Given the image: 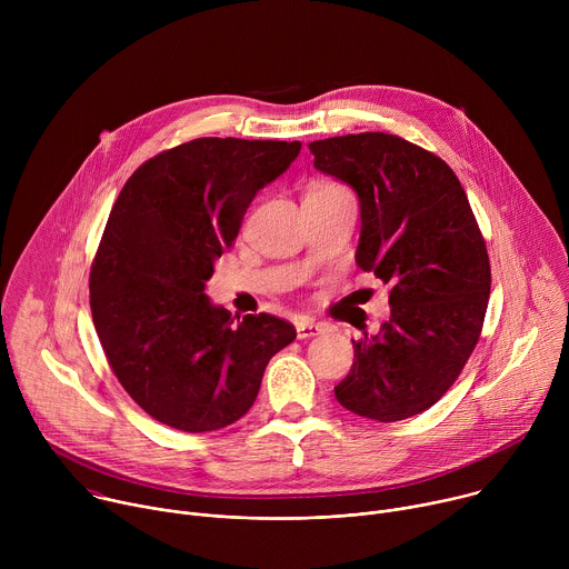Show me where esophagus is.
Listing matches in <instances>:
<instances>
[{
	"instance_id": "obj_1",
	"label": "esophagus",
	"mask_w": 569,
	"mask_h": 569,
	"mask_svg": "<svg viewBox=\"0 0 569 569\" xmlns=\"http://www.w3.org/2000/svg\"><path fill=\"white\" fill-rule=\"evenodd\" d=\"M295 327H297V338L299 340H308V338H315V336L321 333V327H319V323H315L310 317L297 319Z\"/></svg>"
}]
</instances>
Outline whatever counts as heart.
Wrapping results in <instances>:
<instances>
[{
    "label": "heart",
    "mask_w": 569,
    "mask_h": 569,
    "mask_svg": "<svg viewBox=\"0 0 569 569\" xmlns=\"http://www.w3.org/2000/svg\"><path fill=\"white\" fill-rule=\"evenodd\" d=\"M333 187H340V184H333V182H323V184H315L312 189H333Z\"/></svg>",
    "instance_id": "obj_1"
}]
</instances>
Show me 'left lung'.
<instances>
[{
	"mask_svg": "<svg viewBox=\"0 0 569 569\" xmlns=\"http://www.w3.org/2000/svg\"><path fill=\"white\" fill-rule=\"evenodd\" d=\"M315 169L360 198L356 263L389 286L391 317L353 340L336 387L349 412L393 423L421 415L468 362L491 295L486 242L452 169L435 152L387 132L308 143Z\"/></svg>",
	"mask_w": 569,
	"mask_h": 569,
	"instance_id": "left-lung-1",
	"label": "left lung"
}]
</instances>
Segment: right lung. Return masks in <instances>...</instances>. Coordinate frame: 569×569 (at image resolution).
Here are the masks:
<instances>
[{
    "instance_id": "1",
    "label": "right lung",
    "mask_w": 569,
    "mask_h": 569,
    "mask_svg": "<svg viewBox=\"0 0 569 569\" xmlns=\"http://www.w3.org/2000/svg\"><path fill=\"white\" fill-rule=\"evenodd\" d=\"M299 150V141L202 137L150 157L123 184L92 263L90 306L114 376L154 421L227 428L254 405L270 358L297 338L268 312L233 321L204 283L254 196Z\"/></svg>"
}]
</instances>
